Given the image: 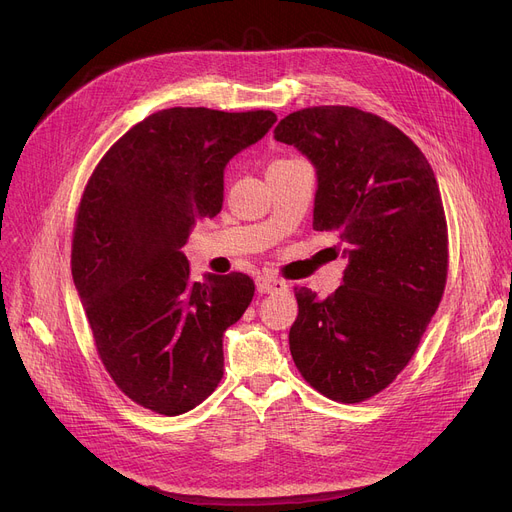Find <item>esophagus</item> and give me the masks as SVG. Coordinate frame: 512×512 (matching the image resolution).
<instances>
[{"label":"esophagus","instance_id":"esophagus-1","mask_svg":"<svg viewBox=\"0 0 512 512\" xmlns=\"http://www.w3.org/2000/svg\"><path fill=\"white\" fill-rule=\"evenodd\" d=\"M255 286H257V292L261 294H272V292H282L288 288L286 282L282 280H274V278H267V276H259L255 280Z\"/></svg>","mask_w":512,"mask_h":512}]
</instances>
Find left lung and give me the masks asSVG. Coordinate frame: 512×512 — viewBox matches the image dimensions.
<instances>
[{
	"label": "left lung",
	"instance_id": "1",
	"mask_svg": "<svg viewBox=\"0 0 512 512\" xmlns=\"http://www.w3.org/2000/svg\"><path fill=\"white\" fill-rule=\"evenodd\" d=\"M274 137L313 164V228L338 232L348 261L332 297L297 290L290 355L317 392L367 400L407 367L442 301L448 232L436 174L405 132L357 107H307Z\"/></svg>",
	"mask_w": 512,
	"mask_h": 512
}]
</instances>
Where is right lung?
<instances>
[{
	"mask_svg": "<svg viewBox=\"0 0 512 512\" xmlns=\"http://www.w3.org/2000/svg\"><path fill=\"white\" fill-rule=\"evenodd\" d=\"M276 120L267 110H161L103 155L85 188L72 280L105 369L145 409L186 413L222 380L224 334L255 284L245 274L195 282L182 247L222 211L228 161Z\"/></svg>",
	"mask_w": 512,
	"mask_h": 512,
	"instance_id": "add662e5",
	"label": "right lung"
}]
</instances>
